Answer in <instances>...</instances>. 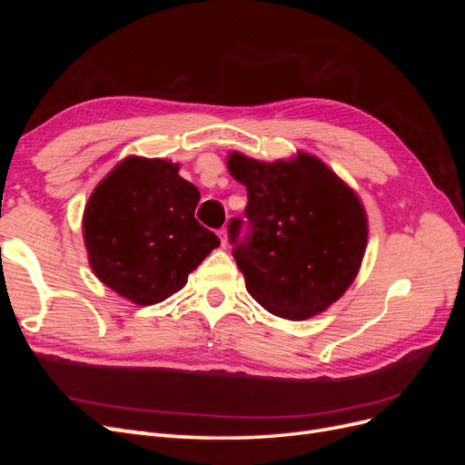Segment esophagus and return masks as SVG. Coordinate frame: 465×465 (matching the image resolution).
Instances as JSON below:
<instances>
[{"instance_id": "1", "label": "esophagus", "mask_w": 465, "mask_h": 465, "mask_svg": "<svg viewBox=\"0 0 465 465\" xmlns=\"http://www.w3.org/2000/svg\"><path fill=\"white\" fill-rule=\"evenodd\" d=\"M219 238H221V244H223V246H227V242H229V238H227V229H221V231H219Z\"/></svg>"}]
</instances>
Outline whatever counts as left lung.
Instances as JSON below:
<instances>
[{
  "label": "left lung",
  "instance_id": "left-lung-1",
  "mask_svg": "<svg viewBox=\"0 0 465 465\" xmlns=\"http://www.w3.org/2000/svg\"><path fill=\"white\" fill-rule=\"evenodd\" d=\"M229 173L246 186V221L231 219L232 256L246 291L267 312L306 320L353 283L369 238L357 193L312 154L262 163L229 154Z\"/></svg>",
  "mask_w": 465,
  "mask_h": 465
}]
</instances>
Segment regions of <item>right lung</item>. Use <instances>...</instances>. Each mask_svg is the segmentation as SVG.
Segmentation results:
<instances>
[{"label": "right lung", "mask_w": 465, "mask_h": 465, "mask_svg": "<svg viewBox=\"0 0 465 465\" xmlns=\"http://www.w3.org/2000/svg\"><path fill=\"white\" fill-rule=\"evenodd\" d=\"M178 168L164 159H124L83 213L94 275L135 304H157L180 291L221 244L193 217L200 190Z\"/></svg>", "instance_id": "1"}]
</instances>
